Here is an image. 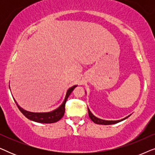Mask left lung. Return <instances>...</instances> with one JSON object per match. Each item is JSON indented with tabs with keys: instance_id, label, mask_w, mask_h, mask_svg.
Here are the masks:
<instances>
[{
	"instance_id": "left-lung-1",
	"label": "left lung",
	"mask_w": 155,
	"mask_h": 155,
	"mask_svg": "<svg viewBox=\"0 0 155 155\" xmlns=\"http://www.w3.org/2000/svg\"><path fill=\"white\" fill-rule=\"evenodd\" d=\"M88 114H89V117L90 118V119L92 120L93 122L95 123V124H101V125H111V124H117L118 122H120L122 121V120H124L125 119H126L127 118L129 117L130 115H129L128 116H126V118H123V119H120V120H103V119H101V118H99L96 117V116L93 115L92 114V112L90 111V109H89L88 108Z\"/></svg>"
}]
</instances>
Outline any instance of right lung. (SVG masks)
<instances>
[{
	"label": "right lung",
	"instance_id": "obj_1",
	"mask_svg": "<svg viewBox=\"0 0 155 155\" xmlns=\"http://www.w3.org/2000/svg\"><path fill=\"white\" fill-rule=\"evenodd\" d=\"M77 85H74L71 87L66 92V95H65L64 101L62 103L60 107L57 108L56 109L54 110V111L50 112H42V113H35V112H30L27 111L26 110L23 109L22 107L18 104V103L15 101L17 106H18V109L20 111L22 112L25 117H27L28 119L33 120V121L38 122V123H42V124H53V123H56L61 118L63 117L65 113V102H66L68 98L71 94V93L73 92V90L75 89Z\"/></svg>",
	"mask_w": 155,
	"mask_h": 155
}]
</instances>
